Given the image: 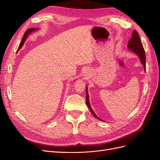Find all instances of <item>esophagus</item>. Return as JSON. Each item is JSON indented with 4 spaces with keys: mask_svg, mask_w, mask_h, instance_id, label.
I'll return each mask as SVG.
<instances>
[{
    "mask_svg": "<svg viewBox=\"0 0 160 160\" xmlns=\"http://www.w3.org/2000/svg\"><path fill=\"white\" fill-rule=\"evenodd\" d=\"M89 73H88L87 71H85L84 72H83V76H84V78H89Z\"/></svg>",
    "mask_w": 160,
    "mask_h": 160,
    "instance_id": "34e87169",
    "label": "esophagus"
}]
</instances>
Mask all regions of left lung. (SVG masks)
<instances>
[{
	"instance_id": "left-lung-1",
	"label": "left lung",
	"mask_w": 160,
	"mask_h": 160,
	"mask_svg": "<svg viewBox=\"0 0 160 160\" xmlns=\"http://www.w3.org/2000/svg\"><path fill=\"white\" fill-rule=\"evenodd\" d=\"M128 48L130 49L131 51L136 53L140 59V62L142 64L144 65V67L146 69V55L144 47L142 43V41L140 40V36L136 30H134L132 32V36L130 40L128 41ZM86 102L87 104L88 108H89L91 112L93 114L95 117L98 118L97 116L95 114L94 111H92V108L91 107L90 103H89V94H88L87 91V87H86ZM99 119V118H98ZM100 120V119H99Z\"/></svg>"
}]
</instances>
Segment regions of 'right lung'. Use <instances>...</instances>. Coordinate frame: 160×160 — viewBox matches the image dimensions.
Returning <instances> with one entry per match:
<instances>
[{
  "mask_svg": "<svg viewBox=\"0 0 160 160\" xmlns=\"http://www.w3.org/2000/svg\"><path fill=\"white\" fill-rule=\"evenodd\" d=\"M38 30V29H35V28H29L28 30H27L25 32L24 34V36H23L22 40V42H21V43H20V46H19V47H18V49H20L22 48V46H23L24 43V42H25L26 38H27V36H28V34H30V33H31L32 32H33L34 30Z\"/></svg>",
  "mask_w": 160,
  "mask_h": 160,
  "instance_id": "1",
  "label": "right lung"
}]
</instances>
